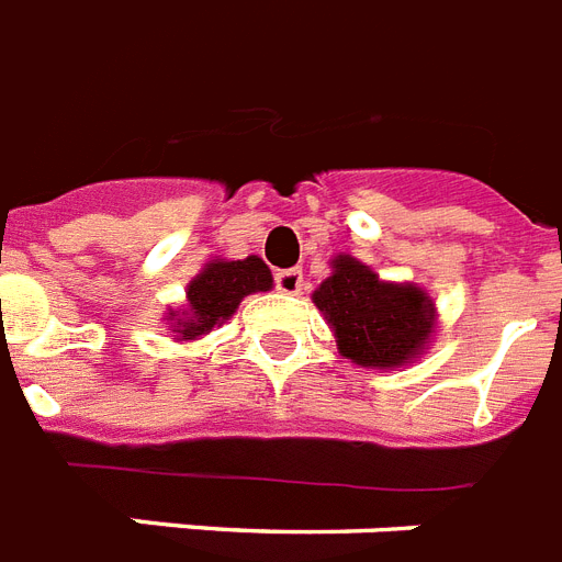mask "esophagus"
<instances>
[{
  "label": "esophagus",
  "instance_id": "obj_1",
  "mask_svg": "<svg viewBox=\"0 0 562 562\" xmlns=\"http://www.w3.org/2000/svg\"><path fill=\"white\" fill-rule=\"evenodd\" d=\"M276 286L286 295H299L304 286L302 269H281V272H276Z\"/></svg>",
  "mask_w": 562,
  "mask_h": 562
}]
</instances>
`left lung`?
Returning <instances> with one entry per match:
<instances>
[{
    "instance_id": "1",
    "label": "left lung",
    "mask_w": 562,
    "mask_h": 562,
    "mask_svg": "<svg viewBox=\"0 0 562 562\" xmlns=\"http://www.w3.org/2000/svg\"><path fill=\"white\" fill-rule=\"evenodd\" d=\"M313 304L334 330L336 348L359 368L394 371L429 348L438 307L424 286L383 281L353 255H336Z\"/></svg>"
}]
</instances>
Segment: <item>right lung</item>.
I'll use <instances>...</instances> for the list:
<instances>
[{"mask_svg": "<svg viewBox=\"0 0 562 562\" xmlns=\"http://www.w3.org/2000/svg\"><path fill=\"white\" fill-rule=\"evenodd\" d=\"M272 290V272L258 255L244 260L214 258L186 286V304L165 313L177 342H194L235 316L246 295Z\"/></svg>", "mask_w": 562, "mask_h": 562, "instance_id": "obj_1", "label": "right lung"}]
</instances>
